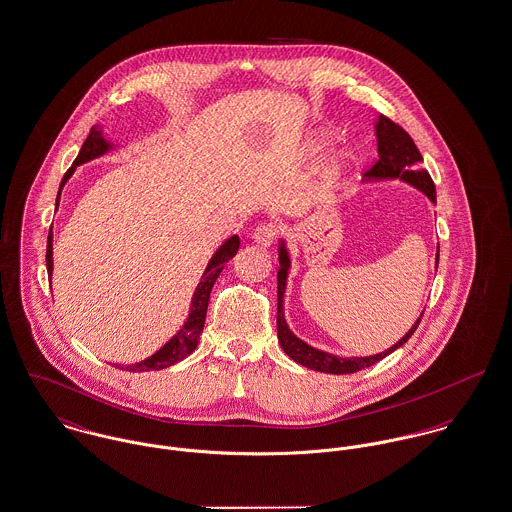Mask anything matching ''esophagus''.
Here are the masks:
<instances>
[{"mask_svg": "<svg viewBox=\"0 0 512 512\" xmlns=\"http://www.w3.org/2000/svg\"><path fill=\"white\" fill-rule=\"evenodd\" d=\"M278 233V225H274V223H262V225H258V227L254 229L252 238H254V242L260 244V246H270V244L276 240Z\"/></svg>", "mask_w": 512, "mask_h": 512, "instance_id": "34e87169", "label": "esophagus"}]
</instances>
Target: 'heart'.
Instances as JSON below:
<instances>
[{"mask_svg": "<svg viewBox=\"0 0 512 512\" xmlns=\"http://www.w3.org/2000/svg\"><path fill=\"white\" fill-rule=\"evenodd\" d=\"M346 164H348V154L344 150H336L326 162V174L336 176L346 168Z\"/></svg>", "mask_w": 512, "mask_h": 512, "instance_id": "1", "label": "heart"}]
</instances>
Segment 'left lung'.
<instances>
[{
  "label": "left lung",
  "instance_id": "8db88e82",
  "mask_svg": "<svg viewBox=\"0 0 512 512\" xmlns=\"http://www.w3.org/2000/svg\"><path fill=\"white\" fill-rule=\"evenodd\" d=\"M375 139H377V156L379 158L364 174V182L401 180L409 186L417 187L432 203H436V187H434L430 174L420 166L422 156H420L417 144L409 137V133L403 127H399L397 123H393L391 119L379 115V119L375 123ZM278 258V340L283 352L293 362H297L309 370H315V372L334 373V375L360 372L364 368H370L375 362L383 360L397 348H401L417 330L424 311L420 313L415 325L409 328V332L399 342H395L391 348H387L385 352H379L373 356L340 358V356L323 352L319 348H313L311 344L303 342L289 330L285 315H283V295H285V285H287V276H289V268H291L289 252H287L283 238L279 240ZM438 258H440V246L436 250V268H438Z\"/></svg>",
  "mask_w": 512,
  "mask_h": 512
}]
</instances>
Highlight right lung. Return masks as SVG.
Wrapping results in <instances>:
<instances>
[{
	"label": "right lung",
	"instance_id": "add662e5",
	"mask_svg": "<svg viewBox=\"0 0 512 512\" xmlns=\"http://www.w3.org/2000/svg\"><path fill=\"white\" fill-rule=\"evenodd\" d=\"M115 144H111L109 140L103 137L101 129L95 125L88 135L86 142L82 144V150L78 154V158L74 160L72 168L64 174L60 187H58V195H56V207H58V201H60V191L64 184L70 180V176L74 174L76 166L80 164H86L93 158H99L103 154H107L109 150H113ZM238 246H240V238L233 234L231 238H227L217 250L215 254L211 256L203 276L199 279L195 291H193V297H191V305H189V315H187L186 323L184 326L158 350L154 352L150 358L142 360L139 364H131V366H119V370H127V372H156V370H164V368H170L178 362H182L184 358H187L195 348H197V342H199V336L203 332V325H205V317H207V305H209V295H211V289L215 285V281L219 278V274L225 270V264L234 258V254L238 252ZM47 272L48 278H52V227H50V233H48L47 242ZM115 366V368H117Z\"/></svg>",
	"mask_w": 512,
	"mask_h": 512
}]
</instances>
